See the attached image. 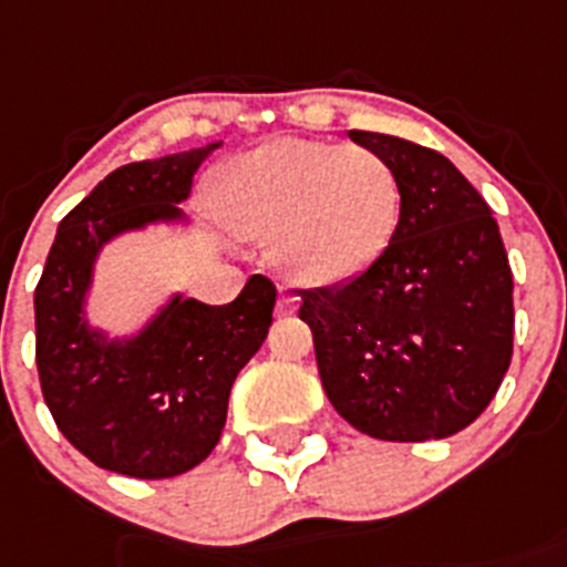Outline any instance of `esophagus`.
Segmentation results:
<instances>
[{"instance_id": "1", "label": "esophagus", "mask_w": 567, "mask_h": 567, "mask_svg": "<svg viewBox=\"0 0 567 567\" xmlns=\"http://www.w3.org/2000/svg\"><path fill=\"white\" fill-rule=\"evenodd\" d=\"M296 301H299V296H296L293 290L279 288V296H277V316H290V313H293Z\"/></svg>"}]
</instances>
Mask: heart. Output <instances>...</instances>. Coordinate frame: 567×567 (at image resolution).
Returning <instances> with one entry per match:
<instances>
[{
    "label": "heart",
    "instance_id": "b5f03b06",
    "mask_svg": "<svg viewBox=\"0 0 567 567\" xmlns=\"http://www.w3.org/2000/svg\"><path fill=\"white\" fill-rule=\"evenodd\" d=\"M215 204L229 229L271 235L290 279L341 285L394 240L403 187L389 158L369 147L274 140L229 162Z\"/></svg>",
    "mask_w": 567,
    "mask_h": 567
}]
</instances>
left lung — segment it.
I'll return each mask as SVG.
<instances>
[{
	"label": "left lung",
	"mask_w": 567,
	"mask_h": 567,
	"mask_svg": "<svg viewBox=\"0 0 567 567\" xmlns=\"http://www.w3.org/2000/svg\"><path fill=\"white\" fill-rule=\"evenodd\" d=\"M403 187L394 240L361 277L299 290L332 409L385 442L464 431L512 361V268L489 206L431 147L372 131Z\"/></svg>",
	"instance_id": "1"
}]
</instances>
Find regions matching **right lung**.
<instances>
[{"label":"right lung","mask_w":567,"mask_h":567,"mask_svg":"<svg viewBox=\"0 0 567 567\" xmlns=\"http://www.w3.org/2000/svg\"><path fill=\"white\" fill-rule=\"evenodd\" d=\"M224 142L116 167L66 218L35 288V363L58 431L97 467L173 478L204 462L226 425L231 383L271 327L277 288L254 274L229 305L171 293L128 336L89 321L103 248L147 226H187L182 200Z\"/></svg>","instance_id":"add662e5"}]
</instances>
